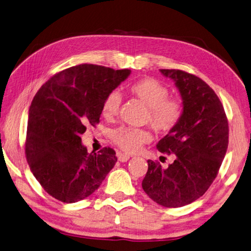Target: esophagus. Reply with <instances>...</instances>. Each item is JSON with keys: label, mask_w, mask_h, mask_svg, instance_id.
Returning a JSON list of instances; mask_svg holds the SVG:
<instances>
[{"label": "esophagus", "mask_w": 251, "mask_h": 251, "mask_svg": "<svg viewBox=\"0 0 251 251\" xmlns=\"http://www.w3.org/2000/svg\"><path fill=\"white\" fill-rule=\"evenodd\" d=\"M118 160H119L120 162H122V163L127 162V161L130 160V155L124 154V153H119V154H118Z\"/></svg>", "instance_id": "obj_1"}]
</instances>
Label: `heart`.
Here are the masks:
<instances>
[{"mask_svg":"<svg viewBox=\"0 0 251 251\" xmlns=\"http://www.w3.org/2000/svg\"><path fill=\"white\" fill-rule=\"evenodd\" d=\"M129 93L147 107L146 120L156 133H168L181 119L183 107L176 100L168 99L169 90L154 78H142L132 83ZM121 97L117 91H111L102 103V116L112 119L117 115ZM113 142L127 153H135L144 144L150 140V134L145 129L121 126L113 132Z\"/></svg>","mask_w":251,"mask_h":251,"instance_id":"1","label":"heart"}]
</instances>
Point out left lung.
<instances>
[{"label": "left lung", "instance_id": "left-lung-1", "mask_svg": "<svg viewBox=\"0 0 251 251\" xmlns=\"http://www.w3.org/2000/svg\"><path fill=\"white\" fill-rule=\"evenodd\" d=\"M178 88L181 119L157 143V150L174 154L167 168L148 161L143 189L154 202L180 207L194 202L216 178L228 148V120L221 100L202 79L181 70L161 69Z\"/></svg>", "mask_w": 251, "mask_h": 251}]
</instances>
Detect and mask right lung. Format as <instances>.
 I'll list each match as a JSON object with an SVG mask.
<instances>
[{
  "label": "right lung",
  "instance_id": "obj_1",
  "mask_svg": "<svg viewBox=\"0 0 251 251\" xmlns=\"http://www.w3.org/2000/svg\"><path fill=\"white\" fill-rule=\"evenodd\" d=\"M131 70L78 65L52 76L29 106L26 160L45 191L65 203L89 197L117 162L103 148L88 153L81 135L99 122L102 103Z\"/></svg>",
  "mask_w": 251,
  "mask_h": 251
}]
</instances>
